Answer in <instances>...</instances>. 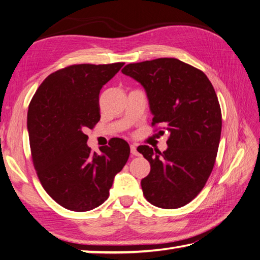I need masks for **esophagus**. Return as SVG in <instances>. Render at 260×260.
Here are the masks:
<instances>
[{"mask_svg": "<svg viewBox=\"0 0 260 260\" xmlns=\"http://www.w3.org/2000/svg\"><path fill=\"white\" fill-rule=\"evenodd\" d=\"M130 151H131V155H134V156H139V152H138V150H137V146H136L135 144L130 145Z\"/></svg>", "mask_w": 260, "mask_h": 260, "instance_id": "obj_1", "label": "esophagus"}]
</instances>
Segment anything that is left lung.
<instances>
[{"instance_id": "left-lung-1", "label": "left lung", "mask_w": 260, "mask_h": 260, "mask_svg": "<svg viewBox=\"0 0 260 260\" xmlns=\"http://www.w3.org/2000/svg\"><path fill=\"white\" fill-rule=\"evenodd\" d=\"M122 73L145 88L152 125L169 134L165 151L138 148L150 162L141 179L145 198L161 209L186 205L204 187L218 153L222 115L214 88L202 71L176 58L129 63Z\"/></svg>"}]
</instances>
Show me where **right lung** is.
Returning a JSON list of instances; mask_svg holds the SVG:
<instances>
[{"label": "right lung", "instance_id": "1", "mask_svg": "<svg viewBox=\"0 0 260 260\" xmlns=\"http://www.w3.org/2000/svg\"><path fill=\"white\" fill-rule=\"evenodd\" d=\"M123 65L62 68L40 84L30 102L28 132L37 175L52 200L67 210L85 212L102 204L129 158L125 140L113 138L99 155L91 151L85 135L101 118V88Z\"/></svg>", "mask_w": 260, "mask_h": 260}]
</instances>
